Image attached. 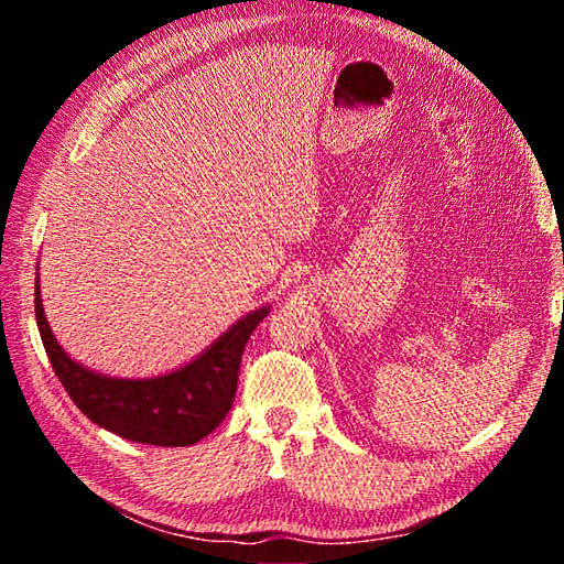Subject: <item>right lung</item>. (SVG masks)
<instances>
[{"instance_id":"add662e5","label":"right lung","mask_w":564,"mask_h":564,"mask_svg":"<svg viewBox=\"0 0 564 564\" xmlns=\"http://www.w3.org/2000/svg\"><path fill=\"white\" fill-rule=\"evenodd\" d=\"M34 289V313L44 350L76 408L104 431L159 447L194 445L221 425L234 405L246 343L271 313V305L246 313L204 352L171 373L111 378L76 362L59 346L44 316L40 281Z\"/></svg>"}]
</instances>
